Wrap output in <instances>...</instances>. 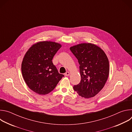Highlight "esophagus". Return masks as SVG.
Returning <instances> with one entry per match:
<instances>
[{"mask_svg": "<svg viewBox=\"0 0 132 132\" xmlns=\"http://www.w3.org/2000/svg\"><path fill=\"white\" fill-rule=\"evenodd\" d=\"M65 75L66 76H68L69 75V72H68V71H67L65 73Z\"/></svg>", "mask_w": 132, "mask_h": 132, "instance_id": "obj_1", "label": "esophagus"}]
</instances>
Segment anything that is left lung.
I'll return each instance as SVG.
<instances>
[{"label":"left lung","instance_id":"left-lung-1","mask_svg":"<svg viewBox=\"0 0 132 132\" xmlns=\"http://www.w3.org/2000/svg\"><path fill=\"white\" fill-rule=\"evenodd\" d=\"M80 65L81 80L73 89L85 98L93 97L103 88L109 76V62L104 51L96 45L81 43L70 48Z\"/></svg>","mask_w":132,"mask_h":132}]
</instances>
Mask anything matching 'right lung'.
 Returning a JSON list of instances; mask_svg holds the SVG:
<instances>
[{
	"mask_svg": "<svg viewBox=\"0 0 132 132\" xmlns=\"http://www.w3.org/2000/svg\"><path fill=\"white\" fill-rule=\"evenodd\" d=\"M61 45L53 42H40L27 51L21 65L25 82L34 92L46 95L54 89L64 75L59 72L54 65V56Z\"/></svg>",
	"mask_w": 132,
	"mask_h": 132,
	"instance_id": "1",
	"label": "right lung"
}]
</instances>
